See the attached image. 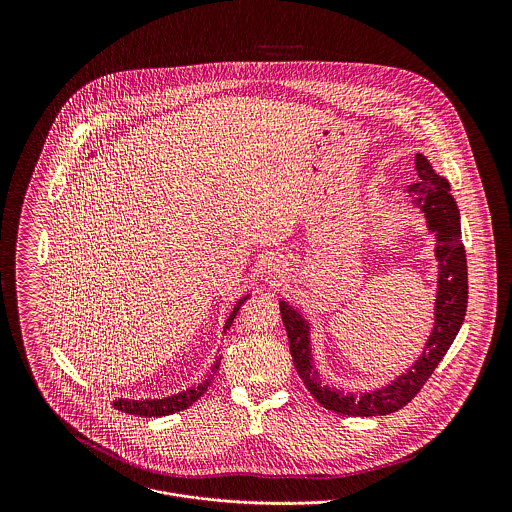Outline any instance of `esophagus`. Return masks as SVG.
<instances>
[{
    "label": "esophagus",
    "instance_id": "34e87169",
    "mask_svg": "<svg viewBox=\"0 0 512 512\" xmlns=\"http://www.w3.org/2000/svg\"><path fill=\"white\" fill-rule=\"evenodd\" d=\"M280 268H282V266H280V262H276V260L268 264V272H272V274H276V276L280 274Z\"/></svg>",
    "mask_w": 512,
    "mask_h": 512
}]
</instances>
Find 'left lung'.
<instances>
[{
    "instance_id": "8db88e82",
    "label": "left lung",
    "mask_w": 512,
    "mask_h": 512,
    "mask_svg": "<svg viewBox=\"0 0 512 512\" xmlns=\"http://www.w3.org/2000/svg\"><path fill=\"white\" fill-rule=\"evenodd\" d=\"M418 181L402 193L410 195L412 207L426 220V228L436 238L434 256L438 260V286L434 303V329L424 345L422 355L404 372L384 386L372 390H353L323 384L311 347V321L288 301L280 299V313L288 331L293 365L313 394L327 410L343 416H386L406 406L432 376L457 337L467 309V258L461 242V217L451 195L449 181L436 173L424 153H416Z\"/></svg>"
}]
</instances>
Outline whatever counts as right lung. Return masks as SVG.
Segmentation results:
<instances>
[{"label": "right lung", "mask_w": 512, "mask_h": 512, "mask_svg": "<svg viewBox=\"0 0 512 512\" xmlns=\"http://www.w3.org/2000/svg\"><path fill=\"white\" fill-rule=\"evenodd\" d=\"M92 155H94V153L90 151L88 157H92ZM248 297H250V293L242 295V297L236 301V305L232 307V311H230V315H228V319H226V323H224V327H222L224 335H226V331L230 329V325H232V321H234V317H236L240 305H242ZM219 363L213 365L211 372L205 376L203 382H199V384H195V386H189V388H185V390H181V392H177V394L163 396V398H136V400H134V398H118V400H114V408L120 410V412H126V414L146 416V418H157V416H167V414L181 412V410L189 408L191 404H195V402L209 390V386H211V382H213V378H215V372L219 370Z\"/></svg>", "instance_id": "right-lung-1"}]
</instances>
